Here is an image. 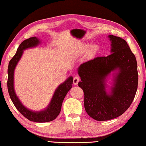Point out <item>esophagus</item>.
Segmentation results:
<instances>
[{
	"label": "esophagus",
	"mask_w": 146,
	"mask_h": 146,
	"mask_svg": "<svg viewBox=\"0 0 146 146\" xmlns=\"http://www.w3.org/2000/svg\"><path fill=\"white\" fill-rule=\"evenodd\" d=\"M79 81H80V78H79L78 76H75V77L73 78V84L75 85L77 84Z\"/></svg>",
	"instance_id": "34e87169"
}]
</instances>
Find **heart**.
<instances>
[{
  "label": "heart",
  "instance_id": "b5f03b06",
  "mask_svg": "<svg viewBox=\"0 0 146 146\" xmlns=\"http://www.w3.org/2000/svg\"><path fill=\"white\" fill-rule=\"evenodd\" d=\"M96 49H97V48H96V47H95V46H94V47H93V51H95V50H96Z\"/></svg>",
  "mask_w": 146,
  "mask_h": 146
}]
</instances>
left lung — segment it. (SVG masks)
Instances as JSON below:
<instances>
[{"instance_id": "8db88e82", "label": "left lung", "mask_w": 146, "mask_h": 146, "mask_svg": "<svg viewBox=\"0 0 146 146\" xmlns=\"http://www.w3.org/2000/svg\"><path fill=\"white\" fill-rule=\"evenodd\" d=\"M110 55L97 56L79 66L81 82L78 85L84 93V108L89 116L106 121L122 115L131 104L138 88L137 62L126 41L114 35ZM118 71L108 94L105 91L107 76Z\"/></svg>"}]
</instances>
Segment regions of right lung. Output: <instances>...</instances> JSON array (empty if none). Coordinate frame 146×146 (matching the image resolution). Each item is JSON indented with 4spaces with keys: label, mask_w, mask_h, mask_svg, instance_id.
Here are the masks:
<instances>
[{
    "label": "right lung",
    "mask_w": 146,
    "mask_h": 146,
    "mask_svg": "<svg viewBox=\"0 0 146 146\" xmlns=\"http://www.w3.org/2000/svg\"><path fill=\"white\" fill-rule=\"evenodd\" d=\"M40 43L38 38L36 36L31 37L24 40L17 50V53L13 56L9 62L8 68V90L9 97L14 106L17 110L23 115L24 117L29 120L35 122H48L55 120L58 117L61 111L62 104L66 95L71 88H72L73 78L70 76L66 79L65 82L59 85L56 88L49 104L44 110L40 111H33L26 108L16 95L14 90V71L17 63L23 55L24 50L26 49L34 48Z\"/></svg>",
    "instance_id": "add662e5"
}]
</instances>
